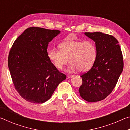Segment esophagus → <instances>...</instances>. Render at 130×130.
<instances>
[{
  "instance_id": "obj_1",
  "label": "esophagus",
  "mask_w": 130,
  "mask_h": 130,
  "mask_svg": "<svg viewBox=\"0 0 130 130\" xmlns=\"http://www.w3.org/2000/svg\"><path fill=\"white\" fill-rule=\"evenodd\" d=\"M72 77H73V76H67V78H72Z\"/></svg>"
}]
</instances>
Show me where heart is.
<instances>
[{"mask_svg":"<svg viewBox=\"0 0 130 130\" xmlns=\"http://www.w3.org/2000/svg\"><path fill=\"white\" fill-rule=\"evenodd\" d=\"M60 50L50 48L47 50V57L54 67L62 69L70 62L67 71L72 73L79 70L86 72L89 70L95 62L97 49L95 44L91 40L66 39L59 45Z\"/></svg>","mask_w":130,"mask_h":130,"instance_id":"obj_1","label":"heart"}]
</instances>
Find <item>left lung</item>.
Instances as JSON below:
<instances>
[{"label":"left lung","mask_w":130,"mask_h":130,"mask_svg":"<svg viewBox=\"0 0 130 130\" xmlns=\"http://www.w3.org/2000/svg\"><path fill=\"white\" fill-rule=\"evenodd\" d=\"M95 42L97 56L93 67L84 73L79 88L80 96L89 102L104 99L112 92L123 69V58L118 41L111 35L85 32Z\"/></svg>","instance_id":"8db88e82"}]
</instances>
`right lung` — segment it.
Segmentation results:
<instances>
[{
    "label": "right lung",
    "instance_id": "1",
    "mask_svg": "<svg viewBox=\"0 0 130 130\" xmlns=\"http://www.w3.org/2000/svg\"><path fill=\"white\" fill-rule=\"evenodd\" d=\"M60 31L31 27L15 41L8 66L15 89L26 100L43 103L51 98L66 76L54 67L47 54L49 43Z\"/></svg>",
    "mask_w": 130,
    "mask_h": 130
}]
</instances>
